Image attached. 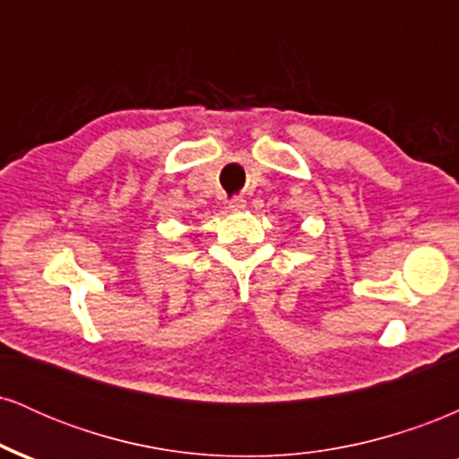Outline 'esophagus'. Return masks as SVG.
<instances>
[{"label":"esophagus","mask_w":459,"mask_h":459,"mask_svg":"<svg viewBox=\"0 0 459 459\" xmlns=\"http://www.w3.org/2000/svg\"><path fill=\"white\" fill-rule=\"evenodd\" d=\"M229 209H230V212H244V209H246V200L244 198H233V200H230V203H229Z\"/></svg>","instance_id":"1"}]
</instances>
